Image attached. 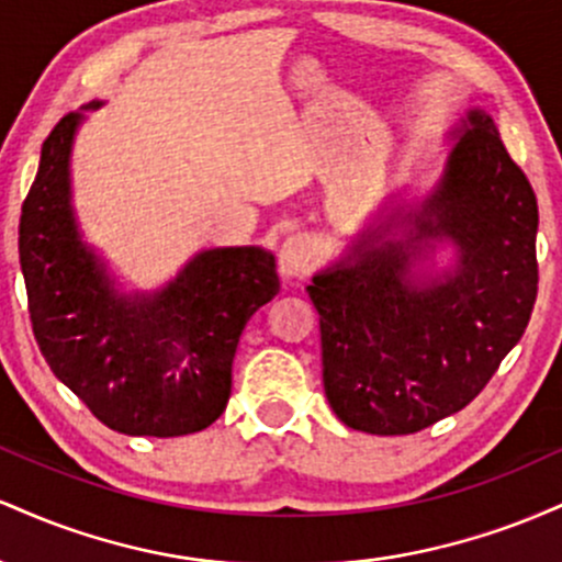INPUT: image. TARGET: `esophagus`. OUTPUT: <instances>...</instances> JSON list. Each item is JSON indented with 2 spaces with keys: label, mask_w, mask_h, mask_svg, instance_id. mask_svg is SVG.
<instances>
[{
  "label": "esophagus",
  "mask_w": 562,
  "mask_h": 562,
  "mask_svg": "<svg viewBox=\"0 0 562 562\" xmlns=\"http://www.w3.org/2000/svg\"><path fill=\"white\" fill-rule=\"evenodd\" d=\"M280 272L288 280H301L314 269V245L303 235H293L280 248Z\"/></svg>",
  "instance_id": "obj_1"
}]
</instances>
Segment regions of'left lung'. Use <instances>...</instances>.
Returning <instances> with one entry per match:
<instances>
[{"mask_svg":"<svg viewBox=\"0 0 562 562\" xmlns=\"http://www.w3.org/2000/svg\"><path fill=\"white\" fill-rule=\"evenodd\" d=\"M402 240L367 235L308 285L322 378L348 428L406 436L473 402L520 340L539 288V205L494 121L470 111L447 173ZM461 245V267L430 286L411 261L430 239Z\"/></svg>","mask_w":562,"mask_h":562,"instance_id":"8db88e82","label":"left lung"}]
</instances>
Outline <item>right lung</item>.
Wrapping results in <instances>:
<instances>
[{
    "label": "right lung",
    "mask_w": 562,
    "mask_h": 562,
    "mask_svg": "<svg viewBox=\"0 0 562 562\" xmlns=\"http://www.w3.org/2000/svg\"><path fill=\"white\" fill-rule=\"evenodd\" d=\"M79 119L63 115L44 139L23 200L18 250L34 338L55 378L111 430L195 434L229 402L245 322L280 293L274 256L261 248L205 250L156 299H119L79 243L68 205Z\"/></svg>",
    "instance_id": "right-lung-1"
}]
</instances>
